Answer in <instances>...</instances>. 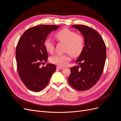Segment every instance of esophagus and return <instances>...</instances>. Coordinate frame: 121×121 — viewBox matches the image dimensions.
I'll list each match as a JSON object with an SVG mask.
<instances>
[{
    "label": "esophagus",
    "mask_w": 121,
    "mask_h": 121,
    "mask_svg": "<svg viewBox=\"0 0 121 121\" xmlns=\"http://www.w3.org/2000/svg\"><path fill=\"white\" fill-rule=\"evenodd\" d=\"M64 67H61V66H59V65H58V66H57V67H56V69H64Z\"/></svg>",
    "instance_id": "34e87169"
}]
</instances>
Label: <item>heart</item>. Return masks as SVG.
Wrapping results in <instances>:
<instances>
[{
	"instance_id": "obj_1",
	"label": "heart",
	"mask_w": 121,
	"mask_h": 121,
	"mask_svg": "<svg viewBox=\"0 0 121 121\" xmlns=\"http://www.w3.org/2000/svg\"><path fill=\"white\" fill-rule=\"evenodd\" d=\"M54 37L58 42L65 44V52H68L52 56L50 59L51 63L63 67L71 60V54L76 57L82 52L84 46V39L82 35L76 34L69 29L64 28L57 32ZM44 46L47 52L50 53L53 52L54 44L50 39H46L45 40Z\"/></svg>"
}]
</instances>
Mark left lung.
I'll use <instances>...</instances> for the list:
<instances>
[{
  "label": "left lung",
  "mask_w": 121,
  "mask_h": 121,
  "mask_svg": "<svg viewBox=\"0 0 121 121\" xmlns=\"http://www.w3.org/2000/svg\"><path fill=\"white\" fill-rule=\"evenodd\" d=\"M84 38V47L76 63L78 65L70 68L68 81L78 91L88 90L99 79L104 71L106 46L100 35L92 28L82 25H74Z\"/></svg>",
  "instance_id": "obj_1"
}]
</instances>
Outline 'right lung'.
Masks as SVG:
<instances>
[{"label": "right lung", "instance_id": "1", "mask_svg": "<svg viewBox=\"0 0 121 121\" xmlns=\"http://www.w3.org/2000/svg\"><path fill=\"white\" fill-rule=\"evenodd\" d=\"M59 26L42 25L29 28L22 35L16 50L17 72L25 86L34 92L42 90L56 69L52 64L41 67L47 61L48 53L44 41Z\"/></svg>", "mask_w": 121, "mask_h": 121}]
</instances>
